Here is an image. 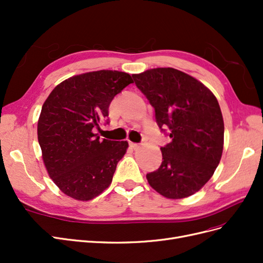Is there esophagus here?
Listing matches in <instances>:
<instances>
[{
  "label": "esophagus",
  "mask_w": 263,
  "mask_h": 263,
  "mask_svg": "<svg viewBox=\"0 0 263 263\" xmlns=\"http://www.w3.org/2000/svg\"><path fill=\"white\" fill-rule=\"evenodd\" d=\"M129 146L134 149V150H138L141 146L139 144H135V142H129Z\"/></svg>",
  "instance_id": "obj_1"
}]
</instances>
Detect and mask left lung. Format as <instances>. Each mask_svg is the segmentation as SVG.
<instances>
[{
    "mask_svg": "<svg viewBox=\"0 0 263 263\" xmlns=\"http://www.w3.org/2000/svg\"><path fill=\"white\" fill-rule=\"evenodd\" d=\"M133 78L155 107L158 126L168 128L172 139L160 148V168L146 176L149 185L170 200L193 195L213 177L222 155L224 119L216 97L173 68L149 69Z\"/></svg>",
    "mask_w": 263,
    "mask_h": 263,
    "instance_id": "1",
    "label": "left lung"
}]
</instances>
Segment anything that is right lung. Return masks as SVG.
<instances>
[{
    "label": "right lung",
    "mask_w": 263,
    "mask_h": 263,
    "mask_svg": "<svg viewBox=\"0 0 263 263\" xmlns=\"http://www.w3.org/2000/svg\"><path fill=\"white\" fill-rule=\"evenodd\" d=\"M133 82L121 71H92L62 81L46 99L38 142L46 170L62 193L90 201L112 183L128 142L101 140L93 129L107 118L115 95Z\"/></svg>",
    "instance_id": "right-lung-1"
}]
</instances>
